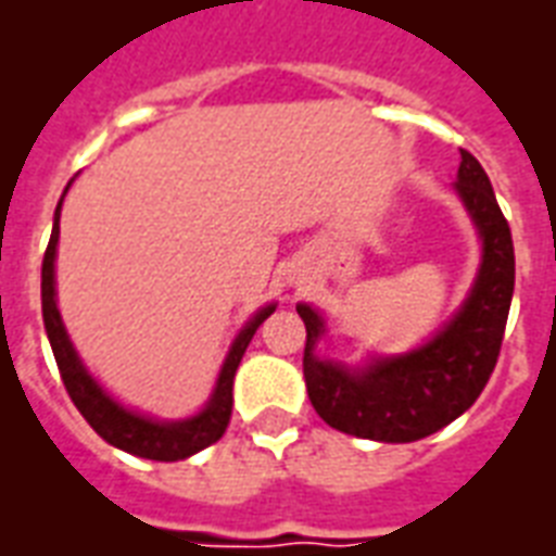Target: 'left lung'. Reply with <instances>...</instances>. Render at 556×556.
I'll list each match as a JSON object with an SVG mask.
<instances>
[{
	"label": "left lung",
	"instance_id": "1",
	"mask_svg": "<svg viewBox=\"0 0 556 556\" xmlns=\"http://www.w3.org/2000/svg\"><path fill=\"white\" fill-rule=\"evenodd\" d=\"M458 200L481 240V264L462 307L432 339L406 354L348 365L318 354L325 316L301 301L307 327L304 382L313 408L339 432L382 443H412L438 432L476 403L496 368L514 299V240L479 159L462 150Z\"/></svg>",
	"mask_w": 556,
	"mask_h": 556
}]
</instances>
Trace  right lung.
<instances>
[{
	"mask_svg": "<svg viewBox=\"0 0 556 556\" xmlns=\"http://www.w3.org/2000/svg\"><path fill=\"white\" fill-rule=\"evenodd\" d=\"M72 182L66 185L63 197L68 193ZM63 197H60L58 208H54L51 240L49 249H46V257H42V321H46V333H49L51 351H54V359H58L60 377H63L68 397L77 406V412L86 417V424L92 426L103 441L113 443V446H118L124 453L150 458V462H182V458H191V455H197L200 450L211 446V443H217L223 438V432H226L231 417L235 371H238L240 359L247 354L255 330L264 325L266 316H273L278 304L275 301L273 304H264L261 309H255V316L249 318L247 325L240 327L238 337L231 342L229 354H226V359L219 365L217 382L211 389V397L205 400V406L197 415L179 417V420H159V417L141 415L136 408H127L89 374V368L84 365L75 345H72V339H68L66 325H63V316H60L58 309L54 261H58Z\"/></svg>",
	"mask_w": 556,
	"mask_h": 556,
	"instance_id": "1",
	"label": "right lung"
}]
</instances>
